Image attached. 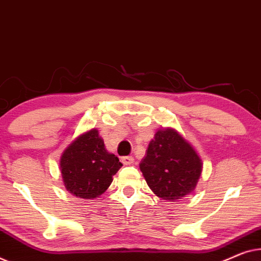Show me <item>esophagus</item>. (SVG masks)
<instances>
[{
    "mask_svg": "<svg viewBox=\"0 0 261 261\" xmlns=\"http://www.w3.org/2000/svg\"><path fill=\"white\" fill-rule=\"evenodd\" d=\"M122 162H123L124 166H131V164H134L135 160H134V157H132V156H125V157H123V159H122Z\"/></svg>",
    "mask_w": 261,
    "mask_h": 261,
    "instance_id": "1",
    "label": "esophagus"
}]
</instances>
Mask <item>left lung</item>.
<instances>
[{
  "mask_svg": "<svg viewBox=\"0 0 261 261\" xmlns=\"http://www.w3.org/2000/svg\"><path fill=\"white\" fill-rule=\"evenodd\" d=\"M139 168L156 196L177 202L196 188L202 160L177 130L163 127L150 141Z\"/></svg>",
  "mask_w": 261,
  "mask_h": 261,
  "instance_id": "1",
  "label": "left lung"
}]
</instances>
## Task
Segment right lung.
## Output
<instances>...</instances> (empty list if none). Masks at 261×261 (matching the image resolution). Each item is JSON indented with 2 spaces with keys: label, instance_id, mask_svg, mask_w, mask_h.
<instances>
[{
  "label": "right lung",
  "instance_id": "1",
  "mask_svg": "<svg viewBox=\"0 0 261 261\" xmlns=\"http://www.w3.org/2000/svg\"><path fill=\"white\" fill-rule=\"evenodd\" d=\"M59 164L66 190L86 200L104 194L123 166L118 157L105 149L97 129L73 139L62 151Z\"/></svg>",
  "mask_w": 261,
  "mask_h": 261
}]
</instances>
